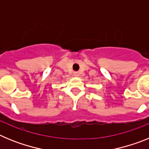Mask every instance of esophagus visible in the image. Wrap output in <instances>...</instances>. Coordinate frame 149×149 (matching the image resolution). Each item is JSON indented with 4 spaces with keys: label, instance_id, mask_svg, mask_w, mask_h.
Returning a JSON list of instances; mask_svg holds the SVG:
<instances>
[{
    "label": "esophagus",
    "instance_id": "1",
    "mask_svg": "<svg viewBox=\"0 0 149 149\" xmlns=\"http://www.w3.org/2000/svg\"><path fill=\"white\" fill-rule=\"evenodd\" d=\"M74 77H78L79 76L78 72H74Z\"/></svg>",
    "mask_w": 149,
    "mask_h": 149
}]
</instances>
